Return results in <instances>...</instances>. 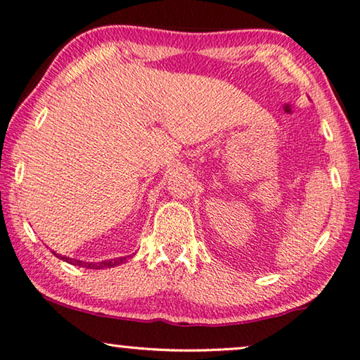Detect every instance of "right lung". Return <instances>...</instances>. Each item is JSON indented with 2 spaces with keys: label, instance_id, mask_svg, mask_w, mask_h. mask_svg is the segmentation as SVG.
I'll return each instance as SVG.
<instances>
[{
  "label": "right lung",
  "instance_id": "add662e5",
  "mask_svg": "<svg viewBox=\"0 0 360 360\" xmlns=\"http://www.w3.org/2000/svg\"><path fill=\"white\" fill-rule=\"evenodd\" d=\"M62 258L63 262L76 264V266H82V268H89V269H103V268H113L116 264H121L126 262V257L121 258H111V260H105V262H98V263H86V262H79V260H73V258H67V257H58Z\"/></svg>",
  "mask_w": 360,
  "mask_h": 360
}]
</instances>
